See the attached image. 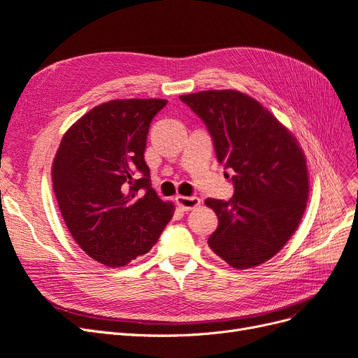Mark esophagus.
<instances>
[{"label":"esophagus","mask_w":358,"mask_h":358,"mask_svg":"<svg viewBox=\"0 0 358 358\" xmlns=\"http://www.w3.org/2000/svg\"><path fill=\"white\" fill-rule=\"evenodd\" d=\"M200 199L199 197H185V196H178L176 203L182 210H191L196 209L197 206H200Z\"/></svg>","instance_id":"34e87169"}]
</instances>
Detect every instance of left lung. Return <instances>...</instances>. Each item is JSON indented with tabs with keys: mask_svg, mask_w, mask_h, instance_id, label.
Returning a JSON list of instances; mask_svg holds the SVG:
<instances>
[{
	"mask_svg": "<svg viewBox=\"0 0 358 358\" xmlns=\"http://www.w3.org/2000/svg\"><path fill=\"white\" fill-rule=\"evenodd\" d=\"M179 99L208 127L220 164L234 171V196L204 201L218 215L209 248L236 268L267 262L288 242L306 209L309 178L297 140L239 91H201Z\"/></svg>",
	"mask_w": 358,
	"mask_h": 358,
	"instance_id": "left-lung-1",
	"label": "left lung"
}]
</instances>
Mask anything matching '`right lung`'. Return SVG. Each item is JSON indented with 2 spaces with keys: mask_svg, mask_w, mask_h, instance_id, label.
Segmentation results:
<instances>
[{
  "mask_svg": "<svg viewBox=\"0 0 358 358\" xmlns=\"http://www.w3.org/2000/svg\"><path fill=\"white\" fill-rule=\"evenodd\" d=\"M159 99L113 100L94 107L64 134L52 182L73 239L95 262L128 264L150 251L173 218L150 183L145 161Z\"/></svg>",
  "mask_w": 358,
  "mask_h": 358,
  "instance_id": "1",
  "label": "right lung"
}]
</instances>
